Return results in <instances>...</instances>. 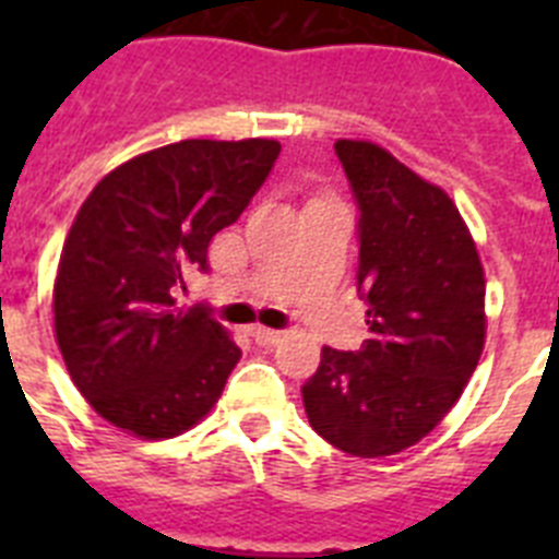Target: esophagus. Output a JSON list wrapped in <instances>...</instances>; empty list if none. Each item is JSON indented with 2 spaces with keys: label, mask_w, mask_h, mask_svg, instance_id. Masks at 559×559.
I'll use <instances>...</instances> for the list:
<instances>
[{
  "label": "esophagus",
  "mask_w": 559,
  "mask_h": 559,
  "mask_svg": "<svg viewBox=\"0 0 559 559\" xmlns=\"http://www.w3.org/2000/svg\"><path fill=\"white\" fill-rule=\"evenodd\" d=\"M254 344L257 347H276L280 341H283V333L280 330H269V328H254Z\"/></svg>",
  "instance_id": "obj_1"
}]
</instances>
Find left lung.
I'll return each mask as SVG.
<instances>
[{"instance_id": "1", "label": "left lung", "mask_w": 559, "mask_h": 559, "mask_svg": "<svg viewBox=\"0 0 559 559\" xmlns=\"http://www.w3.org/2000/svg\"><path fill=\"white\" fill-rule=\"evenodd\" d=\"M358 204V294L369 338L324 347L302 386L310 426L338 451L392 456L417 445L464 392L484 349V269L442 187L389 151L338 140Z\"/></svg>"}]
</instances>
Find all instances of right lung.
<instances>
[{"mask_svg": "<svg viewBox=\"0 0 559 559\" xmlns=\"http://www.w3.org/2000/svg\"><path fill=\"white\" fill-rule=\"evenodd\" d=\"M280 156L274 140H185L111 170L88 192L58 263L56 338L103 419L170 439L210 414L240 347L204 308H176L185 274L235 224Z\"/></svg>", "mask_w": 559, "mask_h": 559, "instance_id": "obj_1", "label": "right lung"}]
</instances>
